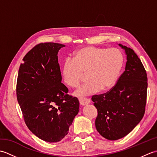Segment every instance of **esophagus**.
Listing matches in <instances>:
<instances>
[{"mask_svg": "<svg viewBox=\"0 0 157 157\" xmlns=\"http://www.w3.org/2000/svg\"><path fill=\"white\" fill-rule=\"evenodd\" d=\"M79 104H80L82 106H84L86 105H88L90 103V101L89 99L87 98H81L79 99Z\"/></svg>", "mask_w": 157, "mask_h": 157, "instance_id": "34e87169", "label": "esophagus"}]
</instances>
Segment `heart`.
Here are the masks:
<instances>
[{
  "mask_svg": "<svg viewBox=\"0 0 157 157\" xmlns=\"http://www.w3.org/2000/svg\"><path fill=\"white\" fill-rule=\"evenodd\" d=\"M123 63L124 56L119 48L87 46L75 51L73 59L65 60L62 67V77L67 85L77 88L86 73L88 81L77 90L75 94L92 95L101 89H109L115 84Z\"/></svg>",
  "mask_w": 157,
  "mask_h": 157,
  "instance_id": "heart-1",
  "label": "heart"
}]
</instances>
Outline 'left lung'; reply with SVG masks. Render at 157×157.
I'll use <instances>...</instances> for the list:
<instances>
[{
  "mask_svg": "<svg viewBox=\"0 0 157 157\" xmlns=\"http://www.w3.org/2000/svg\"><path fill=\"white\" fill-rule=\"evenodd\" d=\"M125 50V71L117 84L105 94L92 97L98 111L95 120L97 131L109 140H117L131 132L145 113L148 79L140 59L132 48Z\"/></svg>",
  "mask_w": 157,
  "mask_h": 157,
  "instance_id": "1",
  "label": "left lung"
}]
</instances>
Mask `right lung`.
<instances>
[{"label":"right lung","instance_id":"1","mask_svg":"<svg viewBox=\"0 0 157 157\" xmlns=\"http://www.w3.org/2000/svg\"><path fill=\"white\" fill-rule=\"evenodd\" d=\"M65 46L45 42L35 46L23 59L17 81V98L26 125L42 140L61 141L79 112L76 97L62 84L58 52Z\"/></svg>","mask_w":157,"mask_h":157}]
</instances>
